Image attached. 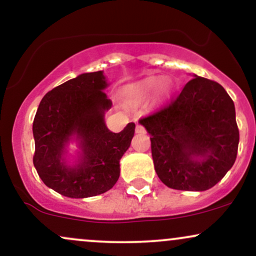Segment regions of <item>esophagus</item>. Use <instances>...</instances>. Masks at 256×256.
I'll return each mask as SVG.
<instances>
[{"label": "esophagus", "instance_id": "obj_1", "mask_svg": "<svg viewBox=\"0 0 256 256\" xmlns=\"http://www.w3.org/2000/svg\"><path fill=\"white\" fill-rule=\"evenodd\" d=\"M136 134H146V128L142 125H136Z\"/></svg>", "mask_w": 256, "mask_h": 256}]
</instances>
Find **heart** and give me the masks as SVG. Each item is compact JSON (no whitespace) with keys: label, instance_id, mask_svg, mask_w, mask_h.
I'll use <instances>...</instances> for the list:
<instances>
[{"label":"heart","instance_id":"obj_1","mask_svg":"<svg viewBox=\"0 0 256 256\" xmlns=\"http://www.w3.org/2000/svg\"><path fill=\"white\" fill-rule=\"evenodd\" d=\"M156 90V98L165 100L168 94L171 92V85L167 80H162L160 77H149L138 82V83L131 84L126 88L125 94L128 98L134 100H144L152 95Z\"/></svg>","mask_w":256,"mask_h":256}]
</instances>
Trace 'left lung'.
Here are the masks:
<instances>
[{
  "label": "left lung",
  "instance_id": "8db88e82",
  "mask_svg": "<svg viewBox=\"0 0 256 256\" xmlns=\"http://www.w3.org/2000/svg\"><path fill=\"white\" fill-rule=\"evenodd\" d=\"M140 124L150 134L158 177L172 189H210L236 161L234 104L216 82L195 76L177 98Z\"/></svg>",
  "mask_w": 256,
  "mask_h": 256
}]
</instances>
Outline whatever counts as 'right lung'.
<instances>
[{
  "label": "right lung",
  "mask_w": 256,
  "mask_h": 256,
  "mask_svg": "<svg viewBox=\"0 0 256 256\" xmlns=\"http://www.w3.org/2000/svg\"><path fill=\"white\" fill-rule=\"evenodd\" d=\"M107 85L102 71L83 73L46 94L38 106L32 126L34 165L46 186L67 198L101 195L119 179V161L131 144L134 122L119 134L108 130ZM71 139L81 149L72 166L66 160Z\"/></svg>",
  "instance_id": "add662e5"
}]
</instances>
